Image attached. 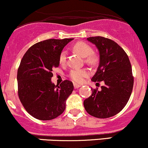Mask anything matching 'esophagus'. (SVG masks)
<instances>
[{
    "mask_svg": "<svg viewBox=\"0 0 148 148\" xmlns=\"http://www.w3.org/2000/svg\"><path fill=\"white\" fill-rule=\"evenodd\" d=\"M73 86H74V87L75 88H77L80 87L81 85H79V84H76V83H74V84H73Z\"/></svg>",
    "mask_w": 148,
    "mask_h": 148,
    "instance_id": "esophagus-1",
    "label": "esophagus"
}]
</instances>
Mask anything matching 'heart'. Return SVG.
<instances>
[{"mask_svg":"<svg viewBox=\"0 0 148 148\" xmlns=\"http://www.w3.org/2000/svg\"><path fill=\"white\" fill-rule=\"evenodd\" d=\"M73 50L81 57H86V62L88 64H93L96 62L97 58L93 53V49L89 45L84 42H78L74 45ZM66 61V53L63 51L60 54V62L63 64ZM87 71L84 69H73L71 71L69 76L75 82H82L84 77L87 75Z\"/></svg>","mask_w":148,"mask_h":148,"instance_id":"heart-1","label":"heart"}]
</instances>
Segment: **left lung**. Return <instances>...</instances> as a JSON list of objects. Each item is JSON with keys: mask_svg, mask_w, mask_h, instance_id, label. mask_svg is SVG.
Listing matches in <instances>:
<instances>
[{"mask_svg": "<svg viewBox=\"0 0 148 148\" xmlns=\"http://www.w3.org/2000/svg\"><path fill=\"white\" fill-rule=\"evenodd\" d=\"M86 39L95 45L100 55L91 81H103L105 85L99 91L91 88L92 94L84 100V107L90 115L107 119L119 114L129 100L134 85L132 66L127 55L115 41L102 36Z\"/></svg>", "mask_w": 148, "mask_h": 148, "instance_id": "1", "label": "left lung"}]
</instances>
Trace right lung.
<instances>
[{"mask_svg":"<svg viewBox=\"0 0 148 148\" xmlns=\"http://www.w3.org/2000/svg\"><path fill=\"white\" fill-rule=\"evenodd\" d=\"M73 39L40 41L31 46L21 61L17 72L18 97L25 110L36 119H54L65 110L73 84L64 80L55 85L52 71L59 66L62 50Z\"/></svg>","mask_w":148,"mask_h":148,"instance_id":"1","label":"right lung"}]
</instances>
